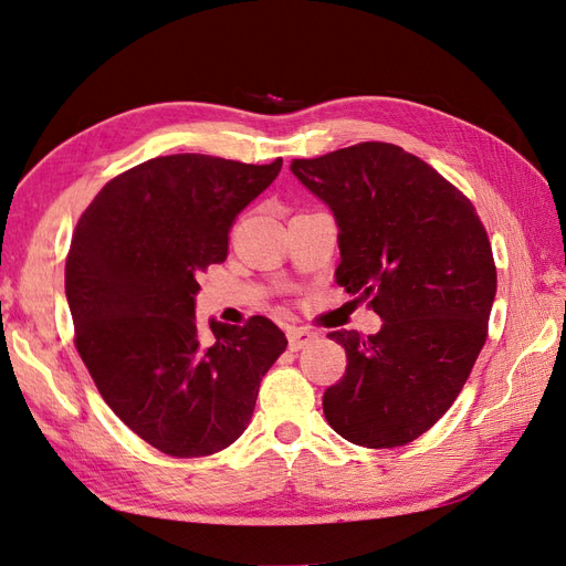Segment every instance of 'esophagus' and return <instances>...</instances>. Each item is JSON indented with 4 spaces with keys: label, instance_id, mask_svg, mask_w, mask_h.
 <instances>
[{
    "label": "esophagus",
    "instance_id": "34e87169",
    "mask_svg": "<svg viewBox=\"0 0 566 566\" xmlns=\"http://www.w3.org/2000/svg\"><path fill=\"white\" fill-rule=\"evenodd\" d=\"M314 333L312 331H306V328H293V331H287V347L293 349V352H300V349H304L306 345H312L314 342Z\"/></svg>",
    "mask_w": 566,
    "mask_h": 566
}]
</instances>
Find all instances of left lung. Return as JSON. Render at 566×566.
<instances>
[{"label": "left lung", "instance_id": "left-lung-1", "mask_svg": "<svg viewBox=\"0 0 566 566\" xmlns=\"http://www.w3.org/2000/svg\"><path fill=\"white\" fill-rule=\"evenodd\" d=\"M290 172L335 217L337 285L382 318L378 335L328 333L347 373L323 394L325 420L358 447H403L447 413L484 347L489 235L472 202L399 146L366 142Z\"/></svg>", "mask_w": 566, "mask_h": 566}]
</instances>
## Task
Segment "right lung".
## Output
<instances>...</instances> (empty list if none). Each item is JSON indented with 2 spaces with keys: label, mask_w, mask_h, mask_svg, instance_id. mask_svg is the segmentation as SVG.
<instances>
[{
  "label": "right lung",
  "mask_w": 566,
  "mask_h": 566,
  "mask_svg": "<svg viewBox=\"0 0 566 566\" xmlns=\"http://www.w3.org/2000/svg\"><path fill=\"white\" fill-rule=\"evenodd\" d=\"M281 167L153 158L108 181L77 221L65 262L77 352L113 413L167 455L231 447L287 347L264 316L243 328L210 318L212 342L196 321L198 276L227 260L233 219Z\"/></svg>",
  "instance_id": "add662e5"
}]
</instances>
